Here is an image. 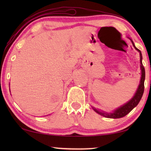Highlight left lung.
<instances>
[{
  "instance_id": "1",
  "label": "left lung",
  "mask_w": 151,
  "mask_h": 151,
  "mask_svg": "<svg viewBox=\"0 0 151 151\" xmlns=\"http://www.w3.org/2000/svg\"><path fill=\"white\" fill-rule=\"evenodd\" d=\"M131 42L133 45V47H134L135 49L139 51L140 52V68H141V78H140V84L139 87H138L137 91L135 93L134 96L132 97V99L131 101L128 102L127 103L124 104L123 106H122L120 107V108L116 109L112 113H106V112H101L99 110H97L94 108H93V110L97 113L101 114V115L107 117V118H111V119H119V118H121V117H123L124 116H126L128 113H129L132 109H133L135 106H136L141 99L143 93H144V89H145V85H144V83H145V67L142 65V54L141 52L139 49L135 47L134 45V42H132V40L131 39Z\"/></svg>"
}]
</instances>
